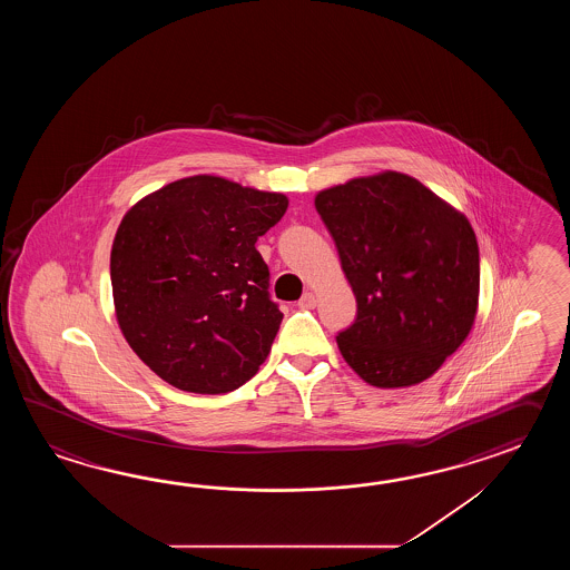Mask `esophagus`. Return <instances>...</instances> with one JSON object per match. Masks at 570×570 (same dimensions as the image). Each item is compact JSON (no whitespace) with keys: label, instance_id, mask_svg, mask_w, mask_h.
<instances>
[{"label":"esophagus","instance_id":"34e87169","mask_svg":"<svg viewBox=\"0 0 570 570\" xmlns=\"http://www.w3.org/2000/svg\"><path fill=\"white\" fill-rule=\"evenodd\" d=\"M315 303H317L315 293H312V291H305V293H303L302 299L297 302V305H299L302 309H314Z\"/></svg>","mask_w":570,"mask_h":570}]
</instances>
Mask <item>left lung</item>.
I'll return each instance as SVG.
<instances>
[{
	"label": "left lung",
	"instance_id": "obj_1",
	"mask_svg": "<svg viewBox=\"0 0 570 570\" xmlns=\"http://www.w3.org/2000/svg\"><path fill=\"white\" fill-rule=\"evenodd\" d=\"M356 297V320L336 336L368 385L412 387L469 336L479 307V244L459 209L397 170L315 195Z\"/></svg>",
	"mask_w": 570,
	"mask_h": 570
}]
</instances>
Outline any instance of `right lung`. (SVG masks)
Listing matches in <instances>:
<instances>
[{
    "mask_svg": "<svg viewBox=\"0 0 570 570\" xmlns=\"http://www.w3.org/2000/svg\"><path fill=\"white\" fill-rule=\"evenodd\" d=\"M287 206L283 194L195 175L126 212L109 256L114 307L124 338L163 381L218 395L267 361L283 314L255 244Z\"/></svg>",
    "mask_w": 570,
    "mask_h": 570,
    "instance_id": "1",
    "label": "right lung"
}]
</instances>
